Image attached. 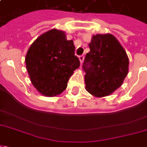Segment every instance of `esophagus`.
Here are the masks:
<instances>
[{
	"mask_svg": "<svg viewBox=\"0 0 147 147\" xmlns=\"http://www.w3.org/2000/svg\"><path fill=\"white\" fill-rule=\"evenodd\" d=\"M79 59H80V63H82L83 61H84V55H81V56H80V57H79Z\"/></svg>",
	"mask_w": 147,
	"mask_h": 147,
	"instance_id": "1",
	"label": "esophagus"
}]
</instances>
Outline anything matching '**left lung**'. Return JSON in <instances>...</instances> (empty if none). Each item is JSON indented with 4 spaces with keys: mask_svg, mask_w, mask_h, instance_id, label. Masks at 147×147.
Returning a JSON list of instances; mask_svg holds the SVG:
<instances>
[{
    "mask_svg": "<svg viewBox=\"0 0 147 147\" xmlns=\"http://www.w3.org/2000/svg\"><path fill=\"white\" fill-rule=\"evenodd\" d=\"M83 65L85 88L97 98L109 96L122 86L129 72V57L111 34H97L89 43Z\"/></svg>",
    "mask_w": 147,
    "mask_h": 147,
    "instance_id": "left-lung-1",
    "label": "left lung"
}]
</instances>
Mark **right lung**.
<instances>
[{
  "label": "right lung",
  "instance_id": "right-lung-1",
  "mask_svg": "<svg viewBox=\"0 0 147 147\" xmlns=\"http://www.w3.org/2000/svg\"><path fill=\"white\" fill-rule=\"evenodd\" d=\"M74 41L67 40L63 31L56 28L42 34L28 49L25 64L32 85L42 95L57 96L67 82L80 60L74 55Z\"/></svg>",
  "mask_w": 147,
  "mask_h": 147
}]
</instances>
